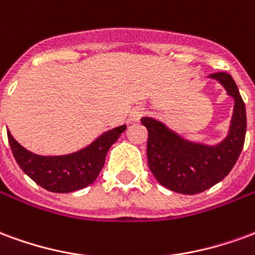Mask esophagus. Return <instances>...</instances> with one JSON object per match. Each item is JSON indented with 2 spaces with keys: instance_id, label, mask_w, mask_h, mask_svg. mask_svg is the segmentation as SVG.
Returning <instances> with one entry per match:
<instances>
[{
  "instance_id": "esophagus-1",
  "label": "esophagus",
  "mask_w": 255,
  "mask_h": 255,
  "mask_svg": "<svg viewBox=\"0 0 255 255\" xmlns=\"http://www.w3.org/2000/svg\"><path fill=\"white\" fill-rule=\"evenodd\" d=\"M144 108H142V106H136V108H133L132 111H131V113H129V122H139V119L143 116L144 115Z\"/></svg>"
}]
</instances>
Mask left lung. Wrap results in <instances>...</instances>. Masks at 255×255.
Returning <instances> with one entry per match:
<instances>
[{"label": "left lung", "instance_id": "obj_1", "mask_svg": "<svg viewBox=\"0 0 255 255\" xmlns=\"http://www.w3.org/2000/svg\"><path fill=\"white\" fill-rule=\"evenodd\" d=\"M231 95L235 105L230 131L220 143L205 144L184 139L153 117H142L147 128V164L161 186L179 194H198L221 182L241 155L246 136V106L230 73L209 75Z\"/></svg>", "mask_w": 255, "mask_h": 255}]
</instances>
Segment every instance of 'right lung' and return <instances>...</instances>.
Masks as SVG:
<instances>
[{"instance_id":"right-lung-1","label":"right lung","mask_w":255,"mask_h":255,"mask_svg":"<svg viewBox=\"0 0 255 255\" xmlns=\"http://www.w3.org/2000/svg\"><path fill=\"white\" fill-rule=\"evenodd\" d=\"M127 126L106 131L89 146L64 155H39L31 153L12 136L8 140L21 171L47 191L72 192L87 187L100 175L108 150L120 138Z\"/></svg>"}]
</instances>
